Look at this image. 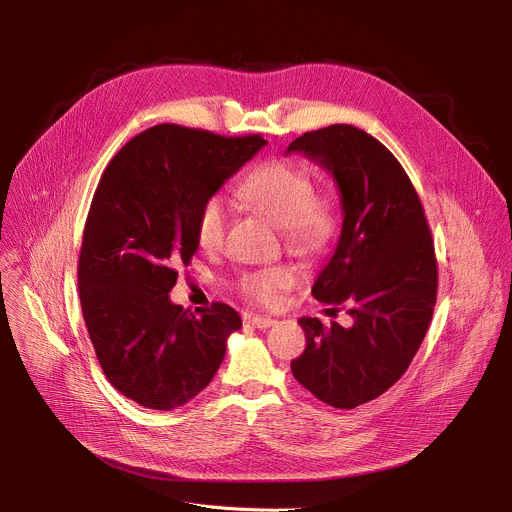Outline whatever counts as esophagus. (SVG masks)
Segmentation results:
<instances>
[{
  "instance_id": "34e87169",
  "label": "esophagus",
  "mask_w": 512,
  "mask_h": 512,
  "mask_svg": "<svg viewBox=\"0 0 512 512\" xmlns=\"http://www.w3.org/2000/svg\"><path fill=\"white\" fill-rule=\"evenodd\" d=\"M249 324H251L253 328L265 330V328H271V326L275 324V320H273V318H267V316H255V318L249 320Z\"/></svg>"
}]
</instances>
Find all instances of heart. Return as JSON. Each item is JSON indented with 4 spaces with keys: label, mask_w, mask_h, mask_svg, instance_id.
<instances>
[{
    "label": "heart",
    "mask_w": 512,
    "mask_h": 512,
    "mask_svg": "<svg viewBox=\"0 0 512 512\" xmlns=\"http://www.w3.org/2000/svg\"><path fill=\"white\" fill-rule=\"evenodd\" d=\"M239 198L253 210L267 216L283 229L285 243L300 255L320 253L338 227L336 208L328 198L316 194L310 174L289 162H267L239 186ZM231 223V206L221 194L208 196L196 216V241L202 249L214 251L225 243ZM294 277L287 269L271 267L241 277L243 294L263 306L279 300L281 291L291 287Z\"/></svg>",
    "instance_id": "1"
}]
</instances>
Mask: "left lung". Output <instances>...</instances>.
Here are the masks:
<instances>
[{
    "label": "left lung",
    "mask_w": 512,
    "mask_h": 512,
    "mask_svg": "<svg viewBox=\"0 0 512 512\" xmlns=\"http://www.w3.org/2000/svg\"><path fill=\"white\" fill-rule=\"evenodd\" d=\"M328 170L342 231L312 296L346 308L352 326L300 318L306 350L291 373L316 399L354 409L393 387L419 350L437 298V261L421 200L397 158L354 125H328L289 143Z\"/></svg>",
    "instance_id": "left-lung-1"
}]
</instances>
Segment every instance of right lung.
<instances>
[{"label": "right lung", "instance_id": "obj_1", "mask_svg": "<svg viewBox=\"0 0 512 512\" xmlns=\"http://www.w3.org/2000/svg\"><path fill=\"white\" fill-rule=\"evenodd\" d=\"M265 143L162 123L127 141L99 180L79 257L81 308L105 377L141 407L194 399L243 326L227 304L192 312L170 291L198 249L202 202Z\"/></svg>", "mask_w": 512, "mask_h": 512}]
</instances>
